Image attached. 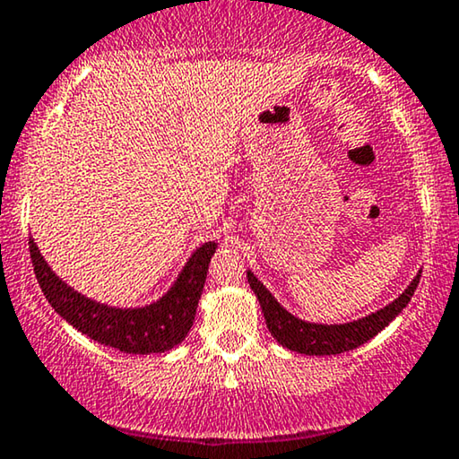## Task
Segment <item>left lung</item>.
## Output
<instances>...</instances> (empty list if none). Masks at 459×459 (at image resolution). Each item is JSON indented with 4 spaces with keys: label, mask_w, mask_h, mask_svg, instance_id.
<instances>
[{
    "label": "left lung",
    "mask_w": 459,
    "mask_h": 459,
    "mask_svg": "<svg viewBox=\"0 0 459 459\" xmlns=\"http://www.w3.org/2000/svg\"><path fill=\"white\" fill-rule=\"evenodd\" d=\"M420 273L422 272L413 275V280L407 284L405 290L397 299L391 300V303L382 307V309L344 324H317L300 319L288 311L284 305H280L278 299L263 286V281L250 269L247 272V278L256 300H259L269 332H272V336L281 347L297 351L300 355H338L361 347L363 342L374 338L380 330H385L403 311V307L410 303L411 294L418 288Z\"/></svg>",
    "instance_id": "1"
}]
</instances>
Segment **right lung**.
Listing matches in <instances>:
<instances>
[{"label":"right lung","mask_w":459,"mask_h":459,"mask_svg":"<svg viewBox=\"0 0 459 459\" xmlns=\"http://www.w3.org/2000/svg\"><path fill=\"white\" fill-rule=\"evenodd\" d=\"M29 250L37 281L60 317L106 347L131 355H150L165 353L186 341L217 242H204L194 250L171 288L142 307H115L85 297L52 272L33 236L29 238Z\"/></svg>","instance_id":"right-lung-1"}]
</instances>
